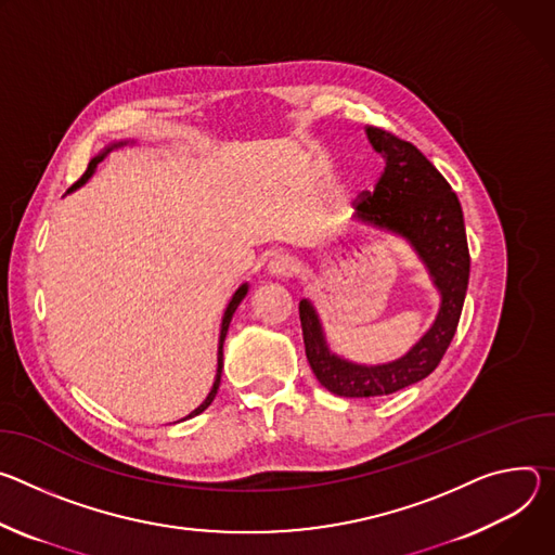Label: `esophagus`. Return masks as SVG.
Instances as JSON below:
<instances>
[{
	"instance_id": "1",
	"label": "esophagus",
	"mask_w": 555,
	"mask_h": 555,
	"mask_svg": "<svg viewBox=\"0 0 555 555\" xmlns=\"http://www.w3.org/2000/svg\"><path fill=\"white\" fill-rule=\"evenodd\" d=\"M267 269L273 278H288L295 271V260L288 254H273Z\"/></svg>"
}]
</instances>
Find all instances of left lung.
Wrapping results in <instances>:
<instances>
[{
	"label": "left lung",
	"instance_id": "obj_1",
	"mask_svg": "<svg viewBox=\"0 0 555 555\" xmlns=\"http://www.w3.org/2000/svg\"><path fill=\"white\" fill-rule=\"evenodd\" d=\"M367 141L386 160L375 192L357 203L361 222L405 237L427 267L441 306L435 324L399 359L361 365L337 357L324 337L320 315L309 299L299 301L306 359L318 382L339 397H382L425 379L441 363L461 320L469 282V249L463 209L450 182L412 143L382 130L365 128Z\"/></svg>",
	"mask_w": 555,
	"mask_h": 555
}]
</instances>
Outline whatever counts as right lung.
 Masks as SVG:
<instances>
[{
	"label": "right lung",
	"instance_id": "right-lung-1",
	"mask_svg": "<svg viewBox=\"0 0 555 555\" xmlns=\"http://www.w3.org/2000/svg\"><path fill=\"white\" fill-rule=\"evenodd\" d=\"M128 141H120V143H114V145H109V147H105L99 156H94L92 160H90V165H88V169H86V173L73 184V188L68 190V192H73V190H77V188H81V184L94 173V169H96V165L112 152V150H116V147H122L126 145ZM246 291H249V286L246 284H242L235 293H233V297H231V301H229V306H227V311H224V318H222V326H220V339H218V371H216V379H214V386H211V392L207 395V399L190 414V416H184V418H192V416H196V414H201L203 410H207L209 405H211V401L216 399V395H218V388H220V375H222V344H224V337H227V331H229V324H231V318H233V313H235V309L240 306V301L244 299V295H246Z\"/></svg>",
	"mask_w": 555,
	"mask_h": 555
}]
</instances>
